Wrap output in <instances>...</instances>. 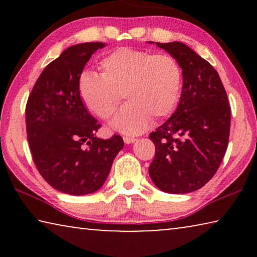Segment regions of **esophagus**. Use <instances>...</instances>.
<instances>
[{"instance_id": "obj_1", "label": "esophagus", "mask_w": 257, "mask_h": 257, "mask_svg": "<svg viewBox=\"0 0 257 257\" xmlns=\"http://www.w3.org/2000/svg\"><path fill=\"white\" fill-rule=\"evenodd\" d=\"M137 139L135 138V137H129V136H124L123 137V142L125 143V144H132V143H134V142H136Z\"/></svg>"}]
</instances>
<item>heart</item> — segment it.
I'll return each mask as SVG.
<instances>
[{
  "instance_id": "1",
  "label": "heart",
  "mask_w": 257,
  "mask_h": 257,
  "mask_svg": "<svg viewBox=\"0 0 257 257\" xmlns=\"http://www.w3.org/2000/svg\"><path fill=\"white\" fill-rule=\"evenodd\" d=\"M99 69L101 75L82 72L78 90L87 110L103 120L113 115L123 94L128 102L111 122L118 132H144L151 118H165L180 98L182 69L170 54L121 47L106 55Z\"/></svg>"
}]
</instances>
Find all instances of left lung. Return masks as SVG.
<instances>
[{
  "mask_svg": "<svg viewBox=\"0 0 257 257\" xmlns=\"http://www.w3.org/2000/svg\"><path fill=\"white\" fill-rule=\"evenodd\" d=\"M156 45L178 60L184 84L175 113L150 134L155 156L149 172L161 190L186 194L202 188L219 169L228 147L231 108L206 60L184 43Z\"/></svg>",
  "mask_w": 257,
  "mask_h": 257,
  "instance_id": "1",
  "label": "left lung"
}]
</instances>
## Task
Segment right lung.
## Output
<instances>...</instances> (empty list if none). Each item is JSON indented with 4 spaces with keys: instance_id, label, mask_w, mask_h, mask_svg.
I'll return each instance as SVG.
<instances>
[{
    "instance_id": "obj_1",
    "label": "right lung",
    "mask_w": 257,
    "mask_h": 257,
    "mask_svg": "<svg viewBox=\"0 0 257 257\" xmlns=\"http://www.w3.org/2000/svg\"><path fill=\"white\" fill-rule=\"evenodd\" d=\"M104 43L68 47L46 66L26 105V129L38 172L54 189L69 195L98 190L122 150L119 135L96 137L101 124L82 103L78 82L93 53Z\"/></svg>"
}]
</instances>
